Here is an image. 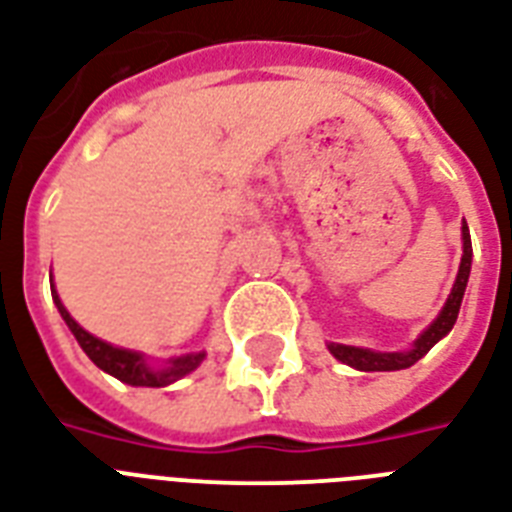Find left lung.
<instances>
[{"label":"left lung","mask_w":512,"mask_h":512,"mask_svg":"<svg viewBox=\"0 0 512 512\" xmlns=\"http://www.w3.org/2000/svg\"><path fill=\"white\" fill-rule=\"evenodd\" d=\"M470 260H473V247H470V231L468 223H465L462 225V263L460 271H457V279H454L452 295L446 300L444 311L438 313V319L414 340V345L409 350H404V353H380V350L329 342V353L335 358H340L342 364L358 369V372H396V369H406V366L417 364L441 337H446L452 332L454 321H457V313H460L462 295H465V287H468Z\"/></svg>","instance_id":"1"}]
</instances>
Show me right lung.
<instances>
[{"label": "right lung", "instance_id": "add662e5", "mask_svg": "<svg viewBox=\"0 0 512 512\" xmlns=\"http://www.w3.org/2000/svg\"><path fill=\"white\" fill-rule=\"evenodd\" d=\"M52 300L58 305L60 316L71 329V335L76 337V342L82 345V350L90 356V361L95 366H100L103 372H108L116 380L127 382V385H138V388H164L170 382L180 380L188 372H193L196 366L204 361V350L201 353H188V356L170 358L164 366H151L146 361L143 353H135V350L116 348V345H108V342L98 340L95 335H90L87 329H82L71 319V313L66 311V305L60 303L58 292L52 287Z\"/></svg>", "mask_w": 512, "mask_h": 512}]
</instances>
